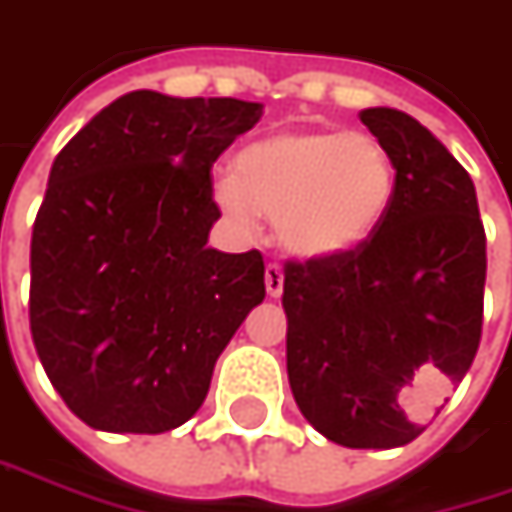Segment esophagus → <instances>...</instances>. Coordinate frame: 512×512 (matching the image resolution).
<instances>
[{
	"instance_id": "34e87169",
	"label": "esophagus",
	"mask_w": 512,
	"mask_h": 512,
	"mask_svg": "<svg viewBox=\"0 0 512 512\" xmlns=\"http://www.w3.org/2000/svg\"><path fill=\"white\" fill-rule=\"evenodd\" d=\"M263 278H266V293H269L272 299H278V296L284 293V269H281L278 263H269L266 272H263Z\"/></svg>"
}]
</instances>
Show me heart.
I'll return each mask as SVG.
<instances>
[{"mask_svg":"<svg viewBox=\"0 0 512 512\" xmlns=\"http://www.w3.org/2000/svg\"><path fill=\"white\" fill-rule=\"evenodd\" d=\"M395 196L390 149L366 131H284L246 146L237 172L213 181L222 213L255 228L275 219L278 243L304 260L363 249L384 225Z\"/></svg>","mask_w":512,"mask_h":512,"instance_id":"obj_1","label":"heart"}]
</instances>
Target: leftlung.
Listing matches in <instances>:
<instances>
[{"label": "left lung", "mask_w": 512, "mask_h": 512, "mask_svg": "<svg viewBox=\"0 0 512 512\" xmlns=\"http://www.w3.org/2000/svg\"><path fill=\"white\" fill-rule=\"evenodd\" d=\"M360 122L393 155V205L363 249L287 263V375L322 437L398 448L475 360L487 234L469 172L422 122L395 108Z\"/></svg>", "instance_id": "left-lung-1"}]
</instances>
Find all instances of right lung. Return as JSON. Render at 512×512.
<instances>
[{
    "instance_id": "right-lung-1",
    "label": "right lung",
    "mask_w": 512,
    "mask_h": 512,
    "mask_svg": "<svg viewBox=\"0 0 512 512\" xmlns=\"http://www.w3.org/2000/svg\"><path fill=\"white\" fill-rule=\"evenodd\" d=\"M260 102L119 96L52 163L31 231L28 319L72 413L163 434L205 401L216 357L266 296L257 249H210V169Z\"/></svg>"
}]
</instances>
